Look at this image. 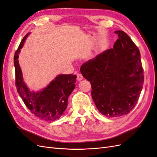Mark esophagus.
<instances>
[{"instance_id": "obj_1", "label": "esophagus", "mask_w": 157, "mask_h": 157, "mask_svg": "<svg viewBox=\"0 0 157 157\" xmlns=\"http://www.w3.org/2000/svg\"><path fill=\"white\" fill-rule=\"evenodd\" d=\"M82 78H83V77H82V75L81 73H78L77 75V79L78 81H80V80H82Z\"/></svg>"}]
</instances>
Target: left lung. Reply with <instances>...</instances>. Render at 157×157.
<instances>
[{
    "mask_svg": "<svg viewBox=\"0 0 157 157\" xmlns=\"http://www.w3.org/2000/svg\"><path fill=\"white\" fill-rule=\"evenodd\" d=\"M118 39L113 48L98 55L80 67L90 81L98 111L107 117L129 113L136 106L144 82L140 52L126 33L115 32Z\"/></svg>",
    "mask_w": 157,
    "mask_h": 157,
    "instance_id": "1",
    "label": "left lung"
}]
</instances>
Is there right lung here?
<instances>
[{
	"label": "right lung",
	"instance_id": "obj_1",
	"mask_svg": "<svg viewBox=\"0 0 157 157\" xmlns=\"http://www.w3.org/2000/svg\"><path fill=\"white\" fill-rule=\"evenodd\" d=\"M27 34L15 52V66L17 91L27 109L35 117L46 121H54L59 118L67 106L68 98L75 87L77 76L60 75L48 86L40 92H31L23 81L21 70L18 62V54L27 37Z\"/></svg>",
	"mask_w": 157,
	"mask_h": 157
}]
</instances>
